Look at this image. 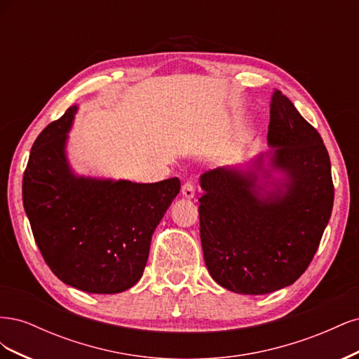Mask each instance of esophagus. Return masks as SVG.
Instances as JSON below:
<instances>
[{
	"label": "esophagus",
	"instance_id": "34e87169",
	"mask_svg": "<svg viewBox=\"0 0 359 359\" xmlns=\"http://www.w3.org/2000/svg\"><path fill=\"white\" fill-rule=\"evenodd\" d=\"M181 193H182V196L186 198V199H193L194 198V186H193L190 181H186V182L182 184Z\"/></svg>",
	"mask_w": 359,
	"mask_h": 359
}]
</instances>
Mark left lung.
<instances>
[{
    "instance_id": "1",
    "label": "left lung",
    "mask_w": 359,
    "mask_h": 359,
    "mask_svg": "<svg viewBox=\"0 0 359 359\" xmlns=\"http://www.w3.org/2000/svg\"><path fill=\"white\" fill-rule=\"evenodd\" d=\"M269 114L268 154L252 168H217L201 177L206 268L220 286L244 295L295 283L316 253L334 203L331 161L318 130L278 90Z\"/></svg>"
}]
</instances>
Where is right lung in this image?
<instances>
[{"mask_svg":"<svg viewBox=\"0 0 359 359\" xmlns=\"http://www.w3.org/2000/svg\"><path fill=\"white\" fill-rule=\"evenodd\" d=\"M76 111L78 106L69 107L32 145L24 208L43 259L62 283L88 293H119L142 277L151 238L181 182L74 175L66 144Z\"/></svg>","mask_w":359,"mask_h":359,"instance_id":"obj_1","label":"right lung"}]
</instances>
